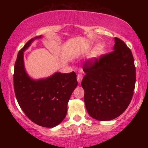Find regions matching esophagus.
I'll use <instances>...</instances> for the list:
<instances>
[{
  "label": "esophagus",
  "instance_id": "1",
  "mask_svg": "<svg viewBox=\"0 0 148 148\" xmlns=\"http://www.w3.org/2000/svg\"><path fill=\"white\" fill-rule=\"evenodd\" d=\"M82 79H83L82 75H81V74H79V75H77L76 79H77V81L79 83V84L81 82V81H82Z\"/></svg>",
  "mask_w": 148,
  "mask_h": 148
}]
</instances>
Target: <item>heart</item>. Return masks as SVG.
I'll list each match as a JSON object with an SVG mask.
<instances>
[{"label": "heart", "instance_id": "obj_1", "mask_svg": "<svg viewBox=\"0 0 148 148\" xmlns=\"http://www.w3.org/2000/svg\"><path fill=\"white\" fill-rule=\"evenodd\" d=\"M103 51H104V47L101 44H99L92 50L90 56V59L92 60H95L102 55Z\"/></svg>", "mask_w": 148, "mask_h": 148}]
</instances>
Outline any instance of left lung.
<instances>
[{
    "label": "left lung",
    "mask_w": 148,
    "mask_h": 148,
    "mask_svg": "<svg viewBox=\"0 0 148 148\" xmlns=\"http://www.w3.org/2000/svg\"><path fill=\"white\" fill-rule=\"evenodd\" d=\"M83 69L86 76L81 86L89 115L99 121L120 116L130 105L135 88L136 68L130 48L115 37L113 51L86 61Z\"/></svg>",
    "instance_id": "8db88e82"
}]
</instances>
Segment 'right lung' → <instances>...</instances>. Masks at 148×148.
I'll list each match as a JSON object with an SVG mask.
<instances>
[{"label": "right lung", "instance_id": "obj_1", "mask_svg": "<svg viewBox=\"0 0 148 148\" xmlns=\"http://www.w3.org/2000/svg\"><path fill=\"white\" fill-rule=\"evenodd\" d=\"M38 36L27 42L18 53L14 64V89L25 115L41 127L52 128L65 118L67 103L78 85L75 72H56L46 79L34 80L24 67L23 52Z\"/></svg>", "mask_w": 148, "mask_h": 148}]
</instances>
